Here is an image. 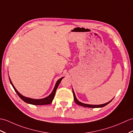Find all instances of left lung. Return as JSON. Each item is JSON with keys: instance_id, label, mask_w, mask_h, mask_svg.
<instances>
[{"instance_id": "8db88e82", "label": "left lung", "mask_w": 133, "mask_h": 133, "mask_svg": "<svg viewBox=\"0 0 133 133\" xmlns=\"http://www.w3.org/2000/svg\"><path fill=\"white\" fill-rule=\"evenodd\" d=\"M72 91H73V95H74V101H75V103L76 104L79 105H81L82 107H87V108H102V107H104L105 106H106L109 103H110L111 101H112V100H111L110 101H109V102H108L107 103H105L103 104H100V105H91V104H84V103H81V102H80L78 99L76 98V97L75 96V92H74V90H73V88H72Z\"/></svg>"}]
</instances>
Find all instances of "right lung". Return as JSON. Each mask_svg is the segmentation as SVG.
I'll return each instance as SVG.
<instances>
[{"label":"right lung","instance_id":"right-lung-1","mask_svg":"<svg viewBox=\"0 0 133 133\" xmlns=\"http://www.w3.org/2000/svg\"><path fill=\"white\" fill-rule=\"evenodd\" d=\"M64 78V77H62V78H60L59 80H58V81L56 82V84L55 85V87L53 89V90L51 92V93L48 96L46 97L41 98V99H35V98H29V97H27L24 96L22 95L21 94H20L18 92L17 89L15 88L14 87V84H12V83L11 81V79L9 77V79H10V81L11 85H12V87L14 88L15 91H16L17 94L18 95V96L20 97L21 99H22L24 102L28 103V104H32V105H48V104H50L52 103V100H53L54 96H55V92H56L57 89L59 85L60 82H61L62 80Z\"/></svg>","mask_w":133,"mask_h":133}]
</instances>
